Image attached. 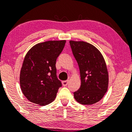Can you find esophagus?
<instances>
[{
    "label": "esophagus",
    "mask_w": 132,
    "mask_h": 132,
    "mask_svg": "<svg viewBox=\"0 0 132 132\" xmlns=\"http://www.w3.org/2000/svg\"><path fill=\"white\" fill-rule=\"evenodd\" d=\"M62 85L64 86H66L68 85V80H64V81L62 82Z\"/></svg>",
    "instance_id": "34e87169"
}]
</instances>
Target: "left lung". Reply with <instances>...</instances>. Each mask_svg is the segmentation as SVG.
I'll return each mask as SVG.
<instances>
[{"label":"left lung","mask_w":132,"mask_h":132,"mask_svg":"<svg viewBox=\"0 0 132 132\" xmlns=\"http://www.w3.org/2000/svg\"><path fill=\"white\" fill-rule=\"evenodd\" d=\"M73 54L80 70V87L74 92L79 103L91 105L101 100L108 88V72L103 55L97 48L84 41L70 40Z\"/></svg>","instance_id":"left-lung-1"}]
</instances>
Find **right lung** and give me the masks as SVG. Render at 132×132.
<instances>
[{
	"mask_svg": "<svg viewBox=\"0 0 132 132\" xmlns=\"http://www.w3.org/2000/svg\"><path fill=\"white\" fill-rule=\"evenodd\" d=\"M66 40H49L35 44L24 57L20 73L21 90L28 101L40 106L55 98L61 82L55 64Z\"/></svg>",
	"mask_w": 132,
	"mask_h": 132,
	"instance_id": "right-lung-1",
	"label": "right lung"
}]
</instances>
